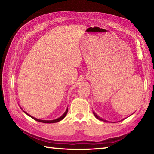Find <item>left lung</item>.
<instances>
[{
  "mask_svg": "<svg viewBox=\"0 0 154 154\" xmlns=\"http://www.w3.org/2000/svg\"><path fill=\"white\" fill-rule=\"evenodd\" d=\"M94 113V116H95V117L97 118V119H99V120H103V121H106V120H103L102 119H100V118L99 117V116H98L97 115V114H95V113H94V112H93Z\"/></svg>",
  "mask_w": 154,
  "mask_h": 154,
  "instance_id": "obj_1",
  "label": "left lung"
}]
</instances>
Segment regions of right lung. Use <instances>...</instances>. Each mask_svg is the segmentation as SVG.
I'll return each instance as SVG.
<instances>
[{
    "label": "right lung",
    "mask_w": 154,
    "mask_h": 154,
    "mask_svg": "<svg viewBox=\"0 0 154 154\" xmlns=\"http://www.w3.org/2000/svg\"><path fill=\"white\" fill-rule=\"evenodd\" d=\"M67 112H68V109L66 110V111H65V113H64L61 116H60V118H58V119H57L53 120H39V119H35V118H34V117H33V116L29 115V114H27L26 112H25L26 114H27L28 115L30 116L31 118H32V119H33L34 120H36V121H38V122H44V123H55V122H59V121H60V120H61L63 119H64V117H65V116H66V114H67Z\"/></svg>",
    "instance_id": "right-lung-1"
}]
</instances>
